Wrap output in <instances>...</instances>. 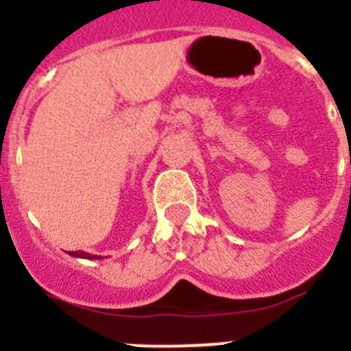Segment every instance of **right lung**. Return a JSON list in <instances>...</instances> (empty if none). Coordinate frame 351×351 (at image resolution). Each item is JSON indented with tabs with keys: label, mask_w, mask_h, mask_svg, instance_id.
Wrapping results in <instances>:
<instances>
[{
	"label": "right lung",
	"mask_w": 351,
	"mask_h": 351,
	"mask_svg": "<svg viewBox=\"0 0 351 351\" xmlns=\"http://www.w3.org/2000/svg\"><path fill=\"white\" fill-rule=\"evenodd\" d=\"M71 256H75V258H88V260H100L104 256H96L91 255V253H86V251H70Z\"/></svg>",
	"instance_id": "obj_1"
}]
</instances>
